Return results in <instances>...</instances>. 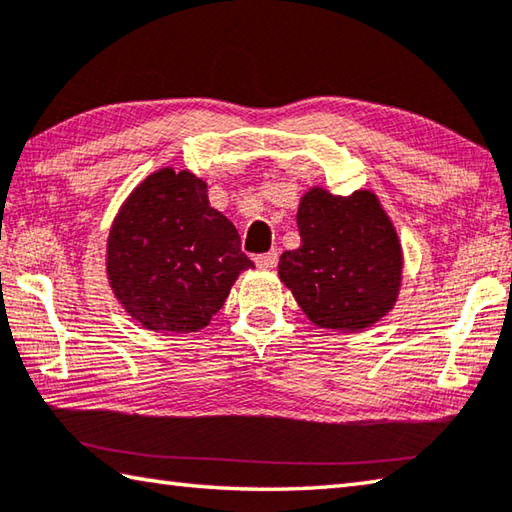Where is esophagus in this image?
Returning a JSON list of instances; mask_svg holds the SVG:
<instances>
[{
    "label": "esophagus",
    "mask_w": 512,
    "mask_h": 512,
    "mask_svg": "<svg viewBox=\"0 0 512 512\" xmlns=\"http://www.w3.org/2000/svg\"><path fill=\"white\" fill-rule=\"evenodd\" d=\"M277 262H280V255H277V250H268V253L255 257V264L259 268H275Z\"/></svg>",
    "instance_id": "obj_1"
}]
</instances>
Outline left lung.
<instances>
[{
    "label": "left lung",
    "instance_id": "left-lung-1",
    "mask_svg": "<svg viewBox=\"0 0 512 512\" xmlns=\"http://www.w3.org/2000/svg\"><path fill=\"white\" fill-rule=\"evenodd\" d=\"M302 244L280 257V280L313 324L362 331L392 309L403 253L376 194L313 188L297 208Z\"/></svg>",
    "mask_w": 512,
    "mask_h": 512
}]
</instances>
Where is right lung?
<instances>
[{"label": "right lung", "instance_id": "right-lung-1", "mask_svg": "<svg viewBox=\"0 0 512 512\" xmlns=\"http://www.w3.org/2000/svg\"><path fill=\"white\" fill-rule=\"evenodd\" d=\"M246 268L253 262L241 253L237 228L185 170L147 176L109 232V284L127 313L156 333L206 327Z\"/></svg>", "mask_w": 512, "mask_h": 512}]
</instances>
